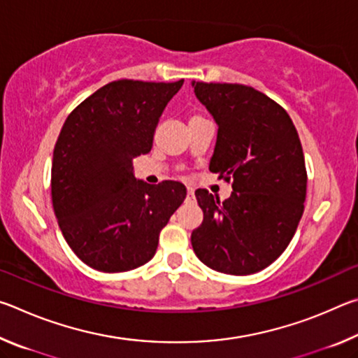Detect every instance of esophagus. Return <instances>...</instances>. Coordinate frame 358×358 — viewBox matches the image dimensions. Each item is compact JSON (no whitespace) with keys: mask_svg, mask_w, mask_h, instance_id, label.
I'll return each mask as SVG.
<instances>
[{"mask_svg":"<svg viewBox=\"0 0 358 358\" xmlns=\"http://www.w3.org/2000/svg\"><path fill=\"white\" fill-rule=\"evenodd\" d=\"M194 199V189L192 187H187V201H192Z\"/></svg>","mask_w":358,"mask_h":358,"instance_id":"34e87169","label":"esophagus"}]
</instances>
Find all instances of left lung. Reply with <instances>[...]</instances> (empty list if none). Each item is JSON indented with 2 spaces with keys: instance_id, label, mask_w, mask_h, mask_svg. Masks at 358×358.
<instances>
[{
  "instance_id": "8db88e82",
  "label": "left lung",
  "mask_w": 358,
  "mask_h": 358,
  "mask_svg": "<svg viewBox=\"0 0 358 358\" xmlns=\"http://www.w3.org/2000/svg\"><path fill=\"white\" fill-rule=\"evenodd\" d=\"M217 124L210 171L232 181L224 202L197 189L203 211L192 230L196 256L211 270L251 275L281 256L305 208L306 167L301 143L284 108L252 87L192 82Z\"/></svg>"
}]
</instances>
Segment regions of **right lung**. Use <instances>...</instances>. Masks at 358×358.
<instances>
[{
  "mask_svg": "<svg viewBox=\"0 0 358 358\" xmlns=\"http://www.w3.org/2000/svg\"><path fill=\"white\" fill-rule=\"evenodd\" d=\"M183 82H110L64 121L52 159L53 211L71 250L94 270L147 264L185 201L178 181L148 185L132 167L150 153L157 121Z\"/></svg>",
  "mask_w": 358,
  "mask_h": 358,
  "instance_id": "add662e5",
  "label": "right lung"
}]
</instances>
